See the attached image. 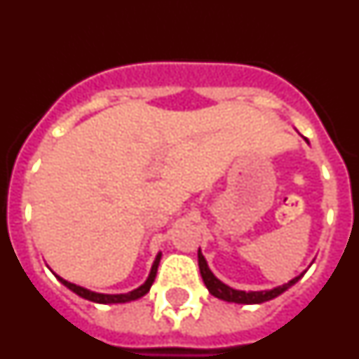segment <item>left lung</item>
I'll use <instances>...</instances> for the list:
<instances>
[{
  "label": "left lung",
  "mask_w": 359,
  "mask_h": 359,
  "mask_svg": "<svg viewBox=\"0 0 359 359\" xmlns=\"http://www.w3.org/2000/svg\"><path fill=\"white\" fill-rule=\"evenodd\" d=\"M307 144H309V142H307ZM198 264H199V271H201L203 282H205L207 290L210 291V294H214V297L219 298V300H224V302L244 304V306H250V304H262L271 300V298H277L278 294H282L286 290H290L293 284H297V282L304 277V273H306V271H302L298 277L291 278L287 284H282V286L273 287V290L241 291V290H233V287L226 286L224 282H221L214 273H212V269L208 268L207 259L203 257L201 250H198Z\"/></svg>",
  "instance_id": "1"
}]
</instances>
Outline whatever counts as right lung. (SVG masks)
<instances>
[{
	"mask_svg": "<svg viewBox=\"0 0 359 359\" xmlns=\"http://www.w3.org/2000/svg\"><path fill=\"white\" fill-rule=\"evenodd\" d=\"M160 259H161V252L158 253L156 259H154V262H152L151 273H149L147 280H145L140 287H136V290L129 291V293H120V294L97 293V291H90V290H86V287H82V286H77V284H73V282L65 280V278L59 277V275H55V277L59 278V282H61V284H65L68 290H72L73 293L79 294V297H82V298H86V300H90V302H95V304H126V302H131V300H138V298H142L144 294L149 293V290H151V286H152V282H154V278H156V271H158V266H160Z\"/></svg>",
	"mask_w": 359,
	"mask_h": 359,
	"instance_id": "add662e5",
	"label": "right lung"
}]
</instances>
